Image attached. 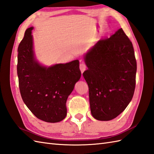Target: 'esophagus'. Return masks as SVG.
Returning a JSON list of instances; mask_svg holds the SVG:
<instances>
[{"mask_svg": "<svg viewBox=\"0 0 154 154\" xmlns=\"http://www.w3.org/2000/svg\"><path fill=\"white\" fill-rule=\"evenodd\" d=\"M80 71L82 73H83L84 71L86 69V66L84 64V63H81L80 65Z\"/></svg>", "mask_w": 154, "mask_h": 154, "instance_id": "obj_1", "label": "esophagus"}]
</instances>
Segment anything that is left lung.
I'll return each mask as SVG.
<instances>
[{
  "label": "left lung",
  "instance_id": "1",
  "mask_svg": "<svg viewBox=\"0 0 154 154\" xmlns=\"http://www.w3.org/2000/svg\"><path fill=\"white\" fill-rule=\"evenodd\" d=\"M90 109L95 119L110 121L124 110L135 88L137 61L132 42L121 28L84 55Z\"/></svg>",
  "mask_w": 154,
  "mask_h": 154
}]
</instances>
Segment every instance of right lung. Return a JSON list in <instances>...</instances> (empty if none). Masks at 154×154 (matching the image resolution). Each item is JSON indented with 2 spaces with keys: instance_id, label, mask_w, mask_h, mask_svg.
Returning <instances> with one entry per match:
<instances>
[{
  "instance_id": "1",
  "label": "right lung",
  "mask_w": 154,
  "mask_h": 154,
  "mask_svg": "<svg viewBox=\"0 0 154 154\" xmlns=\"http://www.w3.org/2000/svg\"><path fill=\"white\" fill-rule=\"evenodd\" d=\"M33 27L25 31L18 47L19 87L25 105L37 118L49 123L62 121L66 103L81 77L79 61L44 66L34 50Z\"/></svg>"
}]
</instances>
